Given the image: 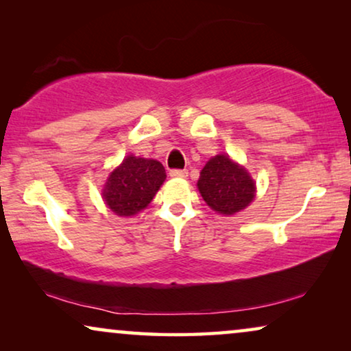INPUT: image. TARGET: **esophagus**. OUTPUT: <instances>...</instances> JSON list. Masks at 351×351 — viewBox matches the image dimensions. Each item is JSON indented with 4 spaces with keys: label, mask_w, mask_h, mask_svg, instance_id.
I'll use <instances>...</instances> for the list:
<instances>
[{
    "label": "esophagus",
    "mask_w": 351,
    "mask_h": 351,
    "mask_svg": "<svg viewBox=\"0 0 351 351\" xmlns=\"http://www.w3.org/2000/svg\"><path fill=\"white\" fill-rule=\"evenodd\" d=\"M169 176L171 177H182V179H184V177L189 176V171L186 169H171Z\"/></svg>",
    "instance_id": "34e87169"
}]
</instances>
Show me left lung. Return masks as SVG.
Returning a JSON list of instances; mask_svg holds the SVG:
<instances>
[{
    "label": "left lung",
    "mask_w": 351,
    "mask_h": 351,
    "mask_svg": "<svg viewBox=\"0 0 351 351\" xmlns=\"http://www.w3.org/2000/svg\"><path fill=\"white\" fill-rule=\"evenodd\" d=\"M198 189L208 206L223 215L239 213L249 206L256 193L251 176L227 155H217L206 162Z\"/></svg>",
    "instance_id": "1"
}]
</instances>
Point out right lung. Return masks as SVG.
Listing matches in <instances>:
<instances>
[{"label": "right lung", "instance_id": "obj_1", "mask_svg": "<svg viewBox=\"0 0 351 351\" xmlns=\"http://www.w3.org/2000/svg\"><path fill=\"white\" fill-rule=\"evenodd\" d=\"M166 179L160 161L129 155L123 165L110 174L104 189V199L121 217L145 209Z\"/></svg>", "mask_w": 351, "mask_h": 351}]
</instances>
